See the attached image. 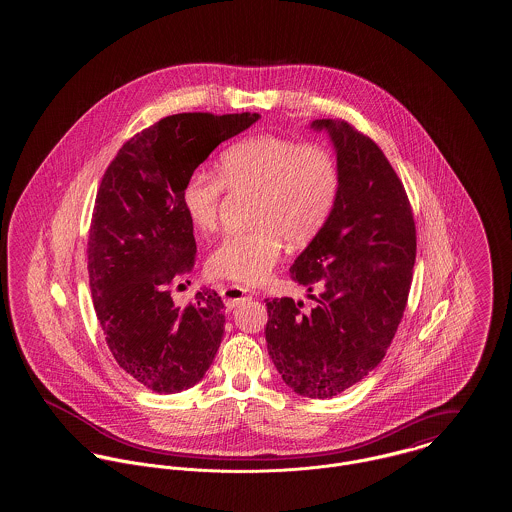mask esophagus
Segmentation results:
<instances>
[{
    "label": "esophagus",
    "mask_w": 512,
    "mask_h": 512,
    "mask_svg": "<svg viewBox=\"0 0 512 512\" xmlns=\"http://www.w3.org/2000/svg\"><path fill=\"white\" fill-rule=\"evenodd\" d=\"M220 295H222V299H224L226 309H234V307L242 305L244 301L249 299L247 290H244L242 286H226V288L220 292Z\"/></svg>",
    "instance_id": "esophagus-1"
}]
</instances>
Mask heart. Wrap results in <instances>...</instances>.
<instances>
[{"label":"heart","mask_w":512,"mask_h":512,"mask_svg":"<svg viewBox=\"0 0 512 512\" xmlns=\"http://www.w3.org/2000/svg\"><path fill=\"white\" fill-rule=\"evenodd\" d=\"M219 176L203 171L188 176L180 203L195 230L211 232L224 188L253 194V228L226 234L207 259L213 276L245 286L267 278L284 242L293 249L309 244L340 192V167L328 147L276 134H255L224 149Z\"/></svg>","instance_id":"obj_1"}]
</instances>
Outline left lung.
Returning <instances> with one entry per match:
<instances>
[{"label":"left lung","mask_w":512,"mask_h":512,"mask_svg":"<svg viewBox=\"0 0 512 512\" xmlns=\"http://www.w3.org/2000/svg\"><path fill=\"white\" fill-rule=\"evenodd\" d=\"M326 132L340 167V192L326 224L290 274L315 301L265 299L267 349L295 393L330 399L380 365L403 318L413 280L416 230L390 161L370 138L334 119Z\"/></svg>","instance_id":"1"}]
</instances>
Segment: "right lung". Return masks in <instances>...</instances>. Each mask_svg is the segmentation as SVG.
Returning <instances> with one entry per match:
<instances>
[{"mask_svg": "<svg viewBox=\"0 0 512 512\" xmlns=\"http://www.w3.org/2000/svg\"><path fill=\"white\" fill-rule=\"evenodd\" d=\"M259 119L165 117L130 138L103 174L88 240L94 309L115 361L147 390L192 388L219 351L226 320L219 293L201 288L186 305L171 297L197 251L180 192L220 142Z\"/></svg>", "mask_w": 512, "mask_h": 512, "instance_id": "obj_1", "label": "right lung"}]
</instances>
